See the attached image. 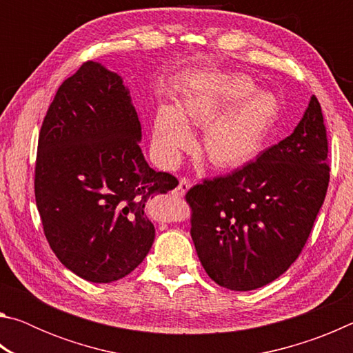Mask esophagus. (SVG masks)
I'll list each match as a JSON object with an SVG mask.
<instances>
[{
  "label": "esophagus",
  "mask_w": 353,
  "mask_h": 353,
  "mask_svg": "<svg viewBox=\"0 0 353 353\" xmlns=\"http://www.w3.org/2000/svg\"><path fill=\"white\" fill-rule=\"evenodd\" d=\"M190 187H191V182L188 181L187 177H182L181 181H179V185H177V188H176V193L179 196H183L190 190Z\"/></svg>",
  "instance_id": "obj_1"
}]
</instances>
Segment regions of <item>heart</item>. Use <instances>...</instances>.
Instances as JSON below:
<instances>
[{"label":"heart","mask_w":353,"mask_h":353,"mask_svg":"<svg viewBox=\"0 0 353 353\" xmlns=\"http://www.w3.org/2000/svg\"><path fill=\"white\" fill-rule=\"evenodd\" d=\"M280 117V101L256 90L248 74L214 76L187 88L179 109L163 104L154 121V146L165 162L193 143L187 121L205 128L202 151L214 168L234 170L261 152Z\"/></svg>","instance_id":"b5f03b06"}]
</instances>
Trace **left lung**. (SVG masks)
Segmentation results:
<instances>
[{
  "label": "left lung",
  "instance_id": "left-lung-1",
  "mask_svg": "<svg viewBox=\"0 0 353 353\" xmlns=\"http://www.w3.org/2000/svg\"><path fill=\"white\" fill-rule=\"evenodd\" d=\"M328 181L327 129L312 97L290 137L185 194L190 234L208 277L227 290L250 291L282 276L312 234Z\"/></svg>",
  "mask_w": 353,
  "mask_h": 353
}]
</instances>
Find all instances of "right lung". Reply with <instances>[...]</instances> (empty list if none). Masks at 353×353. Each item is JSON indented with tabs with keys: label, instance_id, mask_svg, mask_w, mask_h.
I'll return each mask as SVG.
<instances>
[{
	"label": "right lung",
	"instance_id": "add662e5",
	"mask_svg": "<svg viewBox=\"0 0 353 353\" xmlns=\"http://www.w3.org/2000/svg\"><path fill=\"white\" fill-rule=\"evenodd\" d=\"M123 79L93 61L62 82L39 134L34 193L52 252L94 283L126 277L155 236L146 204L179 181L152 170Z\"/></svg>",
	"mask_w": 353,
	"mask_h": 353
}]
</instances>
